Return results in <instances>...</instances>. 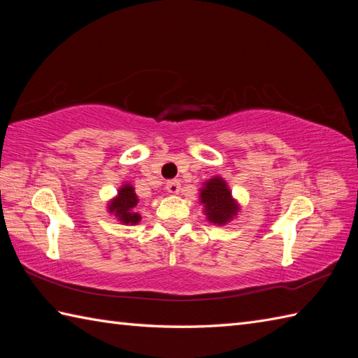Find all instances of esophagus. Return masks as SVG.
<instances>
[{
  "instance_id": "esophagus-1",
  "label": "esophagus",
  "mask_w": 358,
  "mask_h": 358,
  "mask_svg": "<svg viewBox=\"0 0 358 358\" xmlns=\"http://www.w3.org/2000/svg\"><path fill=\"white\" fill-rule=\"evenodd\" d=\"M180 180H169L166 183V189H167V192H171V194H178V191H180Z\"/></svg>"
}]
</instances>
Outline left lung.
<instances>
[{
  "mask_svg": "<svg viewBox=\"0 0 358 358\" xmlns=\"http://www.w3.org/2000/svg\"><path fill=\"white\" fill-rule=\"evenodd\" d=\"M201 203L206 204V215L212 223L223 224L237 214V204L222 178H212L201 191Z\"/></svg>",
  "mask_w": 358,
  "mask_h": 358,
  "instance_id": "obj_1",
  "label": "left lung"
}]
</instances>
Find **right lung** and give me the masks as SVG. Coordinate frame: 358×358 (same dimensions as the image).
<instances>
[{"instance_id":"obj_1","label":"right lung","mask_w":358,"mask_h":358,"mask_svg":"<svg viewBox=\"0 0 358 358\" xmlns=\"http://www.w3.org/2000/svg\"><path fill=\"white\" fill-rule=\"evenodd\" d=\"M138 199H136V194L132 186H124L120 189L118 196L110 203V212H115V215L120 217L123 223H138L140 215L132 212V209L136 206Z\"/></svg>"}]
</instances>
